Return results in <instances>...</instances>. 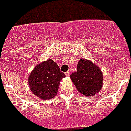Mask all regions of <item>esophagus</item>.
Instances as JSON below:
<instances>
[{
    "mask_svg": "<svg viewBox=\"0 0 131 131\" xmlns=\"http://www.w3.org/2000/svg\"><path fill=\"white\" fill-rule=\"evenodd\" d=\"M70 73H71V71H67L65 73V75L67 76V77H69V76L70 75Z\"/></svg>",
    "mask_w": 131,
    "mask_h": 131,
    "instance_id": "esophagus-1",
    "label": "esophagus"
}]
</instances>
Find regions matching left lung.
<instances>
[{
  "mask_svg": "<svg viewBox=\"0 0 131 131\" xmlns=\"http://www.w3.org/2000/svg\"><path fill=\"white\" fill-rule=\"evenodd\" d=\"M71 79L80 93L93 96L103 86V73L98 67L88 60H80L78 71L71 74Z\"/></svg>",
  "mask_w": 131,
  "mask_h": 131,
  "instance_id": "1",
  "label": "left lung"
}]
</instances>
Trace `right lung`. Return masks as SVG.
Here are the masks:
<instances>
[{
	"instance_id": "right-lung-1",
	"label": "right lung",
	"mask_w": 131,
	"mask_h": 131,
	"mask_svg": "<svg viewBox=\"0 0 131 131\" xmlns=\"http://www.w3.org/2000/svg\"><path fill=\"white\" fill-rule=\"evenodd\" d=\"M64 77L57 64L49 59L34 69L28 78V84L32 93L39 99H51L56 95L60 81Z\"/></svg>"
}]
</instances>
